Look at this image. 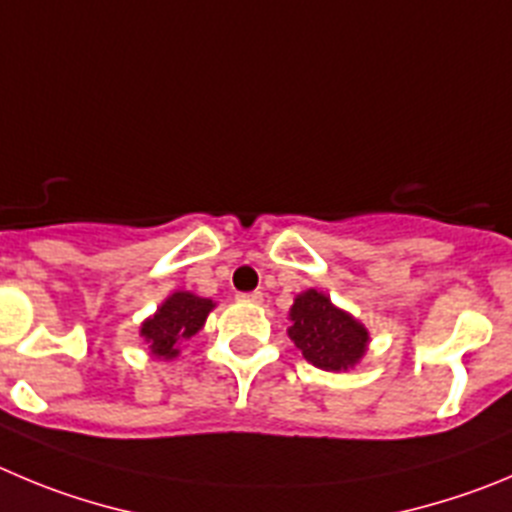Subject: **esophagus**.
<instances>
[{
	"label": "esophagus",
	"mask_w": 512,
	"mask_h": 512,
	"mask_svg": "<svg viewBox=\"0 0 512 512\" xmlns=\"http://www.w3.org/2000/svg\"><path fill=\"white\" fill-rule=\"evenodd\" d=\"M237 300H242V303H262V293H257V290H252V293H237Z\"/></svg>",
	"instance_id": "esophagus-1"
}]
</instances>
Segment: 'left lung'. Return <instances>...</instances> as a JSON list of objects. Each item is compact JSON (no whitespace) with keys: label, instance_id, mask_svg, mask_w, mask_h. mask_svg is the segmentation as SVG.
<instances>
[{"label":"left lung","instance_id":"left-lung-1","mask_svg":"<svg viewBox=\"0 0 512 512\" xmlns=\"http://www.w3.org/2000/svg\"><path fill=\"white\" fill-rule=\"evenodd\" d=\"M290 338L305 361L326 371H346L364 356L369 333L318 290L298 295L290 308Z\"/></svg>","mask_w":512,"mask_h":512}]
</instances>
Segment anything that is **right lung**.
I'll list each match as a JSON object with an SVG mask.
<instances>
[{
    "instance_id": "1",
    "label": "right lung",
    "mask_w": 512,
    "mask_h": 512,
    "mask_svg": "<svg viewBox=\"0 0 512 512\" xmlns=\"http://www.w3.org/2000/svg\"><path fill=\"white\" fill-rule=\"evenodd\" d=\"M214 308L212 300L197 298L191 293H174L154 318H148L141 328V336L146 338L148 351L156 358H174L179 353L181 343L189 341L207 321L209 310Z\"/></svg>"
}]
</instances>
